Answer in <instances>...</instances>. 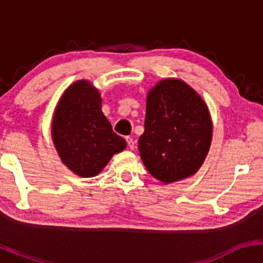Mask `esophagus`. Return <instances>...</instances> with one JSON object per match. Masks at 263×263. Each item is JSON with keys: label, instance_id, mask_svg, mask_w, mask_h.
<instances>
[{"label": "esophagus", "instance_id": "1", "mask_svg": "<svg viewBox=\"0 0 263 263\" xmlns=\"http://www.w3.org/2000/svg\"><path fill=\"white\" fill-rule=\"evenodd\" d=\"M126 141H127V144H128V148L129 149H134L135 148V141L132 137H126Z\"/></svg>", "mask_w": 263, "mask_h": 263}]
</instances>
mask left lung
<instances>
[{
  "label": "left lung",
  "mask_w": 263,
  "mask_h": 263,
  "mask_svg": "<svg viewBox=\"0 0 263 263\" xmlns=\"http://www.w3.org/2000/svg\"><path fill=\"white\" fill-rule=\"evenodd\" d=\"M211 138L208 105L185 81L168 78L149 90L138 149L156 179L171 184L194 176L206 158Z\"/></svg>",
  "instance_id": "left-lung-1"
}]
</instances>
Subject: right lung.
I'll return each mask as SVG.
<instances>
[{"label":"right lung","instance_id":"right-lung-1","mask_svg":"<svg viewBox=\"0 0 263 263\" xmlns=\"http://www.w3.org/2000/svg\"><path fill=\"white\" fill-rule=\"evenodd\" d=\"M100 91L78 80L60 96L53 114L52 140L60 161L79 177L98 176L126 141L112 131L101 111Z\"/></svg>","mask_w":263,"mask_h":263}]
</instances>
